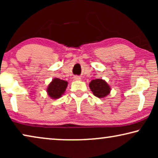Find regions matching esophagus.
Here are the masks:
<instances>
[{
    "label": "esophagus",
    "mask_w": 158,
    "mask_h": 158,
    "mask_svg": "<svg viewBox=\"0 0 158 158\" xmlns=\"http://www.w3.org/2000/svg\"><path fill=\"white\" fill-rule=\"evenodd\" d=\"M73 78H74V80H75V81H80V80L81 79V77L78 76V75H75Z\"/></svg>",
    "instance_id": "esophagus-1"
}]
</instances>
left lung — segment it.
<instances>
[{"mask_svg": "<svg viewBox=\"0 0 158 158\" xmlns=\"http://www.w3.org/2000/svg\"><path fill=\"white\" fill-rule=\"evenodd\" d=\"M89 87L94 96L98 98H103L110 93L109 85L102 79L93 80L89 84Z\"/></svg>", "mask_w": 158, "mask_h": 158, "instance_id": "left-lung-1", "label": "left lung"}]
</instances>
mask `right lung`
I'll use <instances>...</instances> for the list:
<instances>
[{
	"instance_id": "add662e5",
	"label": "right lung",
	"mask_w": 158,
	"mask_h": 158,
	"mask_svg": "<svg viewBox=\"0 0 158 158\" xmlns=\"http://www.w3.org/2000/svg\"><path fill=\"white\" fill-rule=\"evenodd\" d=\"M68 86V82L59 78H55L49 83L47 93L52 98H58L64 94Z\"/></svg>"
}]
</instances>
